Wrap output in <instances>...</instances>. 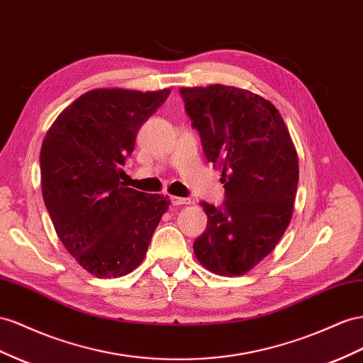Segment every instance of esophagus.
<instances>
[{"label": "esophagus", "instance_id": "obj_1", "mask_svg": "<svg viewBox=\"0 0 363 363\" xmlns=\"http://www.w3.org/2000/svg\"><path fill=\"white\" fill-rule=\"evenodd\" d=\"M171 203L174 206H186V204H191V200L183 199V197H171Z\"/></svg>", "mask_w": 363, "mask_h": 363}]
</instances>
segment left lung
Wrapping results in <instances>:
<instances>
[{
	"instance_id": "obj_1",
	"label": "left lung",
	"mask_w": 363,
	"mask_h": 363,
	"mask_svg": "<svg viewBox=\"0 0 363 363\" xmlns=\"http://www.w3.org/2000/svg\"><path fill=\"white\" fill-rule=\"evenodd\" d=\"M180 94L208 162L223 168L226 191L221 208L200 203L208 226L194 253L212 273L244 275L290 224L299 180L295 143L277 106L244 88L183 86Z\"/></svg>"
}]
</instances>
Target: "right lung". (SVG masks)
<instances>
[{
  "mask_svg": "<svg viewBox=\"0 0 363 363\" xmlns=\"http://www.w3.org/2000/svg\"><path fill=\"white\" fill-rule=\"evenodd\" d=\"M159 91L96 88L56 117L41 146V188L57 238L96 278L139 267L169 197L126 188L135 135L168 99Z\"/></svg>",
  "mask_w": 363,
  "mask_h": 363,
  "instance_id": "right-lung-1",
  "label": "right lung"
}]
</instances>
